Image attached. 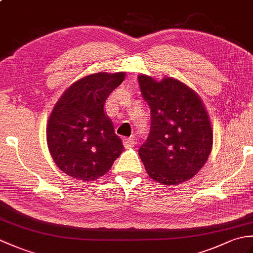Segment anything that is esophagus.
Masks as SVG:
<instances>
[{"label": "esophagus", "instance_id": "34e87169", "mask_svg": "<svg viewBox=\"0 0 253 253\" xmlns=\"http://www.w3.org/2000/svg\"><path fill=\"white\" fill-rule=\"evenodd\" d=\"M135 140H133V139H131V138H126V139H124L123 140V144H124V147H125L126 149H130V148H132L133 146H135Z\"/></svg>", "mask_w": 253, "mask_h": 253}]
</instances>
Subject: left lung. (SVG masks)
I'll use <instances>...</instances> for the list:
<instances>
[{"label":"left lung","mask_w":253,"mask_h":253,"mask_svg":"<svg viewBox=\"0 0 253 253\" xmlns=\"http://www.w3.org/2000/svg\"><path fill=\"white\" fill-rule=\"evenodd\" d=\"M138 82L151 109L149 136L139 148L147 173L162 185H178L192 178L207 162L213 142L202 101L173 78L158 83L140 75Z\"/></svg>","instance_id":"8db88e82"}]
</instances>
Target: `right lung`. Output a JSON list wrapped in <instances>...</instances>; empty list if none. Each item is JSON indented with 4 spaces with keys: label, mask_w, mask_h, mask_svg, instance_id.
I'll use <instances>...</instances> for the list:
<instances>
[{
    "label": "right lung",
    "mask_w": 253,
    "mask_h": 253,
    "mask_svg": "<svg viewBox=\"0 0 253 253\" xmlns=\"http://www.w3.org/2000/svg\"><path fill=\"white\" fill-rule=\"evenodd\" d=\"M125 73H98L73 84L53 109L47 146L55 164L73 178L89 181L103 176L124 151L104 104Z\"/></svg>",
    "instance_id": "right-lung-1"
}]
</instances>
